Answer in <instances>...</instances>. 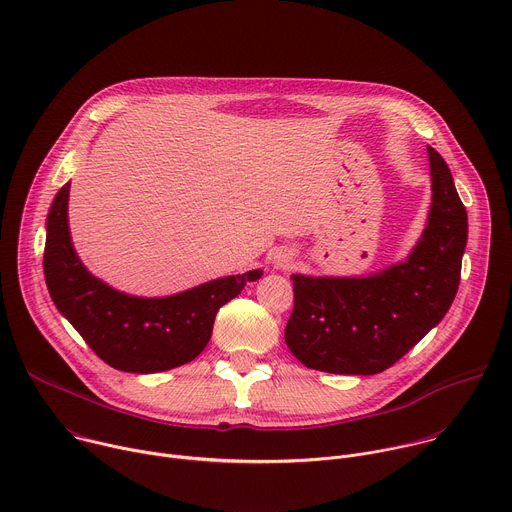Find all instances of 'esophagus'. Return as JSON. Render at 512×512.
Segmentation results:
<instances>
[{
  "label": "esophagus",
  "mask_w": 512,
  "mask_h": 512,
  "mask_svg": "<svg viewBox=\"0 0 512 512\" xmlns=\"http://www.w3.org/2000/svg\"><path fill=\"white\" fill-rule=\"evenodd\" d=\"M293 261H295V257H293V253H291L289 249H275V251L271 253V265H273V269H277V271L289 269V267L293 265Z\"/></svg>",
  "instance_id": "1"
}]
</instances>
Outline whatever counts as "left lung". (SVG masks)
I'll return each instance as SVG.
<instances>
[{"mask_svg": "<svg viewBox=\"0 0 512 512\" xmlns=\"http://www.w3.org/2000/svg\"><path fill=\"white\" fill-rule=\"evenodd\" d=\"M432 203L406 259L356 277L293 273L295 303L285 327L291 354L311 370L374 376L394 366L440 323L460 283L466 209L446 160L428 146Z\"/></svg>", "mask_w": 512, "mask_h": 512, "instance_id": "1", "label": "left lung"}]
</instances>
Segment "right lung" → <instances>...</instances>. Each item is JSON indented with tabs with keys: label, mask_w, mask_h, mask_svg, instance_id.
Returning a JSON list of instances; mask_svg holds the SVG:
<instances>
[{
	"label": "right lung",
	"mask_w": 512,
	"mask_h": 512,
	"mask_svg": "<svg viewBox=\"0 0 512 512\" xmlns=\"http://www.w3.org/2000/svg\"><path fill=\"white\" fill-rule=\"evenodd\" d=\"M70 183L46 219L44 277L56 309L108 366L156 374L193 362L209 344L217 311L261 279L253 269L166 297H138L94 277L78 257L68 225Z\"/></svg>",
	"instance_id": "obj_1"
}]
</instances>
